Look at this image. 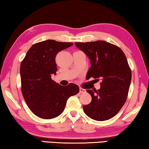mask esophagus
<instances>
[{"label":"esophagus","mask_w":149,"mask_h":149,"mask_svg":"<svg viewBox=\"0 0 149 149\" xmlns=\"http://www.w3.org/2000/svg\"><path fill=\"white\" fill-rule=\"evenodd\" d=\"M79 93H86V89H84V88H81V87H80V88H79Z\"/></svg>","instance_id":"obj_1"}]
</instances>
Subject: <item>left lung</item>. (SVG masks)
<instances>
[{"instance_id": "left-lung-1", "label": "left lung", "mask_w": 149, "mask_h": 149, "mask_svg": "<svg viewBox=\"0 0 149 149\" xmlns=\"http://www.w3.org/2000/svg\"><path fill=\"white\" fill-rule=\"evenodd\" d=\"M91 60L87 79L101 80L98 90L87 89L91 101L84 106L91 119L102 121L115 116L127 100L131 81V70L122 49L105 41L75 42Z\"/></svg>"}]
</instances>
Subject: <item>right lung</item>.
<instances>
[{
    "label": "right lung",
    "instance_id": "1",
    "mask_svg": "<svg viewBox=\"0 0 149 149\" xmlns=\"http://www.w3.org/2000/svg\"><path fill=\"white\" fill-rule=\"evenodd\" d=\"M73 44L53 40L38 42L30 47L21 62L22 95L30 111L38 117L50 119L59 116L68 98L79 93L77 85L63 86L51 77L57 72V54Z\"/></svg>",
    "mask_w": 149,
    "mask_h": 149
}]
</instances>
